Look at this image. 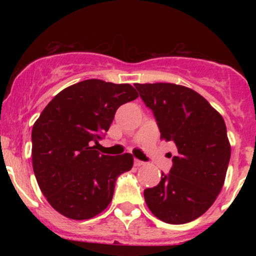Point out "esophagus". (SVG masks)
Masks as SVG:
<instances>
[{"instance_id":"esophagus-1","label":"esophagus","mask_w":256,"mask_h":256,"mask_svg":"<svg viewBox=\"0 0 256 256\" xmlns=\"http://www.w3.org/2000/svg\"><path fill=\"white\" fill-rule=\"evenodd\" d=\"M144 161H140V160H138V158H134V166H137V167H140V166H143L144 165Z\"/></svg>"}]
</instances>
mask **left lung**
<instances>
[{
    "mask_svg": "<svg viewBox=\"0 0 256 256\" xmlns=\"http://www.w3.org/2000/svg\"><path fill=\"white\" fill-rule=\"evenodd\" d=\"M154 114L161 138L173 140L178 155L170 173L144 190L149 210L167 224L201 216L224 185L231 146L224 119L204 98L171 83L134 84Z\"/></svg>",
    "mask_w": 256,
    "mask_h": 256,
    "instance_id": "obj_1",
    "label": "left lung"
}]
</instances>
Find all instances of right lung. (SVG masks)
Listing matches in <instances>:
<instances>
[{"mask_svg":"<svg viewBox=\"0 0 256 256\" xmlns=\"http://www.w3.org/2000/svg\"><path fill=\"white\" fill-rule=\"evenodd\" d=\"M138 92L130 84L88 79L58 94L32 128V166L40 192L70 219L94 218L107 208L116 178L134 156L95 150L122 104Z\"/></svg>","mask_w":256,"mask_h":256,"instance_id":"1","label":"right lung"}]
</instances>
